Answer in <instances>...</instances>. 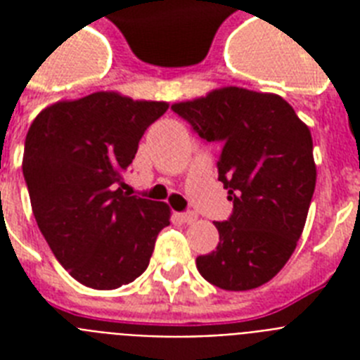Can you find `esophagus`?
Wrapping results in <instances>:
<instances>
[{
	"instance_id": "34e87169",
	"label": "esophagus",
	"mask_w": 360,
	"mask_h": 360,
	"mask_svg": "<svg viewBox=\"0 0 360 360\" xmlns=\"http://www.w3.org/2000/svg\"><path fill=\"white\" fill-rule=\"evenodd\" d=\"M179 219L185 222V224H192V222H196L198 220V214L192 213V211H188V213H181Z\"/></svg>"
}]
</instances>
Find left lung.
Here are the masks:
<instances>
[{
    "instance_id": "1",
    "label": "left lung",
    "mask_w": 360,
    "mask_h": 360,
    "mask_svg": "<svg viewBox=\"0 0 360 360\" xmlns=\"http://www.w3.org/2000/svg\"><path fill=\"white\" fill-rule=\"evenodd\" d=\"M207 141H220L219 181L233 214L214 222L219 246L196 257L203 278L220 290L259 288L295 250L316 188L312 134L274 93L220 87L172 104Z\"/></svg>"
}]
</instances>
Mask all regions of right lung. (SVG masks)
Wrapping results in <instances>:
<instances>
[{
  "label": "right lung",
  "mask_w": 360,
  "mask_h": 360,
  "mask_svg": "<svg viewBox=\"0 0 360 360\" xmlns=\"http://www.w3.org/2000/svg\"><path fill=\"white\" fill-rule=\"evenodd\" d=\"M168 106L97 91L50 104L27 130L22 169L37 226L87 288L115 290L138 278L169 224L168 203L123 192L138 141Z\"/></svg>",
  "instance_id": "obj_1"
}]
</instances>
